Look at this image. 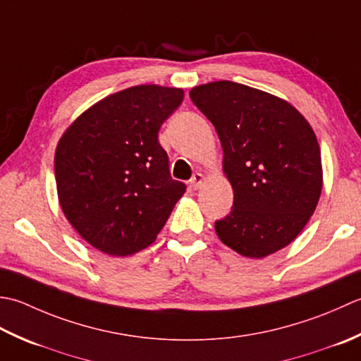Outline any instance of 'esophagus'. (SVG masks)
I'll return each instance as SVG.
<instances>
[{
  "label": "esophagus",
  "mask_w": 361,
  "mask_h": 361,
  "mask_svg": "<svg viewBox=\"0 0 361 361\" xmlns=\"http://www.w3.org/2000/svg\"><path fill=\"white\" fill-rule=\"evenodd\" d=\"M202 183H204V176H202L201 173H196V174L193 176V178H191V180H190V185L193 187L195 190L201 188Z\"/></svg>",
  "instance_id": "1"
}]
</instances>
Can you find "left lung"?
Returning a JSON list of instances; mask_svg holds the SVG:
<instances>
[{"label":"left lung","instance_id":"left-lung-1","mask_svg":"<svg viewBox=\"0 0 361 361\" xmlns=\"http://www.w3.org/2000/svg\"><path fill=\"white\" fill-rule=\"evenodd\" d=\"M216 129L223 171L233 190L218 238L249 259L288 246L302 232L322 190L319 143L304 115L274 94L231 80L190 90Z\"/></svg>","mask_w":361,"mask_h":361}]
</instances>
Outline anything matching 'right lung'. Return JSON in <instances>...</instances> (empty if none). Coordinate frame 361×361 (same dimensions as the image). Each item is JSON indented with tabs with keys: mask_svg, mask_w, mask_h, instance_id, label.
Segmentation results:
<instances>
[{
	"mask_svg": "<svg viewBox=\"0 0 361 361\" xmlns=\"http://www.w3.org/2000/svg\"><path fill=\"white\" fill-rule=\"evenodd\" d=\"M182 99V88L129 87L88 107L59 140V204L98 251L126 257L148 247L185 193L157 137Z\"/></svg>",
	"mask_w": 361,
	"mask_h": 361,
	"instance_id": "add662e5",
	"label": "right lung"
}]
</instances>
